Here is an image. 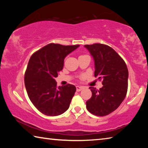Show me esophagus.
I'll return each mask as SVG.
<instances>
[{
    "mask_svg": "<svg viewBox=\"0 0 148 148\" xmlns=\"http://www.w3.org/2000/svg\"><path fill=\"white\" fill-rule=\"evenodd\" d=\"M83 89H84V87H82V86H76V91H82V90Z\"/></svg>",
    "mask_w": 148,
    "mask_h": 148,
    "instance_id": "obj_1",
    "label": "esophagus"
}]
</instances>
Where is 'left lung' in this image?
Wrapping results in <instances>:
<instances>
[{
    "label": "left lung",
    "instance_id": "obj_1",
    "mask_svg": "<svg viewBox=\"0 0 148 148\" xmlns=\"http://www.w3.org/2000/svg\"><path fill=\"white\" fill-rule=\"evenodd\" d=\"M95 61V77L102 80V88L93 87L91 99L86 102V108L92 114L105 116L118 108L126 97L128 88L129 72L124 60L107 45H85Z\"/></svg>",
    "mask_w": 148,
    "mask_h": 148
}]
</instances>
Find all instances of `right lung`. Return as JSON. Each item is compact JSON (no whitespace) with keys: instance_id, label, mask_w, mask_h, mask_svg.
<instances>
[{"instance_id":"right-lung-1","label":"right lung","mask_w":148,"mask_h":148,"mask_svg":"<svg viewBox=\"0 0 148 148\" xmlns=\"http://www.w3.org/2000/svg\"><path fill=\"white\" fill-rule=\"evenodd\" d=\"M79 45L51 43L32 55L25 73V85L29 99L41 113L56 116L69 109L76 88L74 85L57 86L58 76L67 55Z\"/></svg>"}]
</instances>
